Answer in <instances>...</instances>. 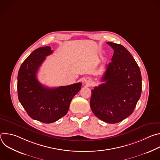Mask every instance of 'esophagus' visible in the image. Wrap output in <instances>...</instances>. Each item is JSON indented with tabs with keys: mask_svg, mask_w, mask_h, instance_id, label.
<instances>
[{
	"mask_svg": "<svg viewBox=\"0 0 160 160\" xmlns=\"http://www.w3.org/2000/svg\"><path fill=\"white\" fill-rule=\"evenodd\" d=\"M85 83L88 85V86H90L91 85V83H92V81H91V80L90 78H87L85 79Z\"/></svg>",
	"mask_w": 160,
	"mask_h": 160,
	"instance_id": "34e87169",
	"label": "esophagus"
}]
</instances>
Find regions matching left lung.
Masks as SVG:
<instances>
[{"label":"left lung","instance_id":"8db88e82","mask_svg":"<svg viewBox=\"0 0 160 160\" xmlns=\"http://www.w3.org/2000/svg\"><path fill=\"white\" fill-rule=\"evenodd\" d=\"M114 50L101 81L92 90L90 105L96 117L108 123L122 122L133 112L142 92L139 67L123 45L107 42Z\"/></svg>","mask_w":160,"mask_h":160}]
</instances>
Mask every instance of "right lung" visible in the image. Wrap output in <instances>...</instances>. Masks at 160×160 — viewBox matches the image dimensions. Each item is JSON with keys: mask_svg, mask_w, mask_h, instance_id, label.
<instances>
[{"mask_svg": "<svg viewBox=\"0 0 160 160\" xmlns=\"http://www.w3.org/2000/svg\"><path fill=\"white\" fill-rule=\"evenodd\" d=\"M53 51L51 47L35 49L20 66L18 75V96L28 115L45 123L56 122L67 113L73 97L81 89L82 83L48 88L37 78L39 67L45 57Z\"/></svg>", "mask_w": 160, "mask_h": 160, "instance_id": "1", "label": "right lung"}]
</instances>
